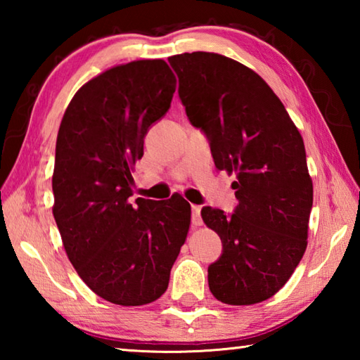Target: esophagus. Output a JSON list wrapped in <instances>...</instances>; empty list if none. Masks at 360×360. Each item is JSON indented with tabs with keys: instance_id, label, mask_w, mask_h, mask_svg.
Wrapping results in <instances>:
<instances>
[{
	"instance_id": "obj_1",
	"label": "esophagus",
	"mask_w": 360,
	"mask_h": 360,
	"mask_svg": "<svg viewBox=\"0 0 360 360\" xmlns=\"http://www.w3.org/2000/svg\"><path fill=\"white\" fill-rule=\"evenodd\" d=\"M192 224L193 225H202L203 224L202 208H200V206L192 205Z\"/></svg>"
}]
</instances>
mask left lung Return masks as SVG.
I'll return each mask as SVG.
<instances>
[{
  "label": "left lung",
  "mask_w": 360,
  "mask_h": 360,
  "mask_svg": "<svg viewBox=\"0 0 360 360\" xmlns=\"http://www.w3.org/2000/svg\"><path fill=\"white\" fill-rule=\"evenodd\" d=\"M191 124L210 141L217 169L235 173L231 214L206 206L205 224L221 236L208 266L217 300L254 304L289 281L307 249L313 182L302 135L257 72L211 52L168 58Z\"/></svg>",
  "instance_id": "left-lung-1"
}]
</instances>
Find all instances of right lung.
I'll return each mask as SVG.
<instances>
[{"mask_svg": "<svg viewBox=\"0 0 360 360\" xmlns=\"http://www.w3.org/2000/svg\"><path fill=\"white\" fill-rule=\"evenodd\" d=\"M174 90L163 60L114 66L77 90L60 124L52 211L65 251L96 295L122 307L167 290L191 225V205L179 193L129 202L131 167Z\"/></svg>", "mask_w": 360, "mask_h": 360, "instance_id": "right-lung-1", "label": "right lung"}]
</instances>
